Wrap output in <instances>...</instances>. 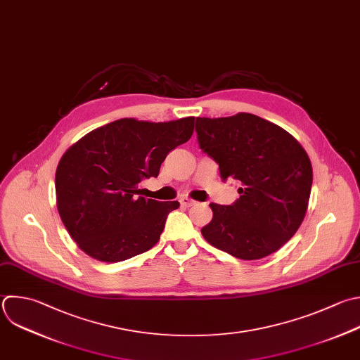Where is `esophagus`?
<instances>
[{
    "instance_id": "34e87169",
    "label": "esophagus",
    "mask_w": 360,
    "mask_h": 360,
    "mask_svg": "<svg viewBox=\"0 0 360 360\" xmlns=\"http://www.w3.org/2000/svg\"><path fill=\"white\" fill-rule=\"evenodd\" d=\"M180 204H181L183 207H193V205L197 204V201H194V200H191V198H187V197H183V198H180Z\"/></svg>"
}]
</instances>
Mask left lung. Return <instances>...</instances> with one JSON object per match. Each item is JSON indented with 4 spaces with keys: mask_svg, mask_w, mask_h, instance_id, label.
I'll return each instance as SVG.
<instances>
[{
    "mask_svg": "<svg viewBox=\"0 0 360 360\" xmlns=\"http://www.w3.org/2000/svg\"><path fill=\"white\" fill-rule=\"evenodd\" d=\"M204 153L219 166V176L238 180L232 205L211 202L212 219L204 239L238 259L256 260L278 250L300 228L309 201L312 167L298 141L278 125L239 112L197 118Z\"/></svg>",
    "mask_w": 360,
    "mask_h": 360,
    "instance_id": "obj_1",
    "label": "left lung"
}]
</instances>
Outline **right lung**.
Wrapping results in <instances>:
<instances>
[{"label":"right lung","mask_w":360,"mask_h":360,"mask_svg":"<svg viewBox=\"0 0 360 360\" xmlns=\"http://www.w3.org/2000/svg\"><path fill=\"white\" fill-rule=\"evenodd\" d=\"M194 131V117L169 122L122 118L100 127L62 156L56 205L77 246L100 262H122L152 249L179 201L141 195L139 183Z\"/></svg>","instance_id":"right-lung-1"}]
</instances>
